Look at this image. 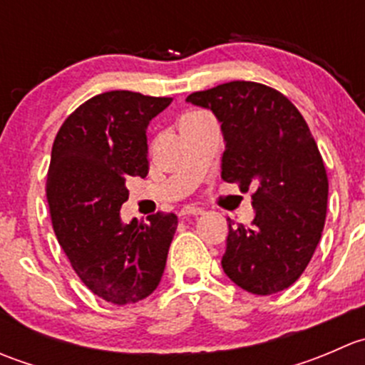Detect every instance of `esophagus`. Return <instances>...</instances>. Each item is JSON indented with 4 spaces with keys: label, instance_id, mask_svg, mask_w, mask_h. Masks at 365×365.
I'll return each instance as SVG.
<instances>
[{
    "label": "esophagus",
    "instance_id": "1",
    "mask_svg": "<svg viewBox=\"0 0 365 365\" xmlns=\"http://www.w3.org/2000/svg\"><path fill=\"white\" fill-rule=\"evenodd\" d=\"M201 213H203V210L201 208H196V206H192V205H187V206H183V208H180L178 215L180 217H189V215L196 217V215H201Z\"/></svg>",
    "mask_w": 365,
    "mask_h": 365
}]
</instances>
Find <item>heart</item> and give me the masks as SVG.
Returning <instances> with one entry per match:
<instances>
[{
    "mask_svg": "<svg viewBox=\"0 0 365 365\" xmlns=\"http://www.w3.org/2000/svg\"><path fill=\"white\" fill-rule=\"evenodd\" d=\"M212 116L210 113L206 111H201V109H194V111H187L185 114H182V118H180V127H182V130H185V128L192 127V125H196L197 121L205 120V118Z\"/></svg>",
    "mask_w": 365,
    "mask_h": 365,
    "instance_id": "heart-1",
    "label": "heart"
}]
</instances>
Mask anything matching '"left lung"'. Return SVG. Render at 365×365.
I'll list each match as a JSON object with an SVG mask.
<instances>
[{"mask_svg":"<svg viewBox=\"0 0 365 365\" xmlns=\"http://www.w3.org/2000/svg\"><path fill=\"white\" fill-rule=\"evenodd\" d=\"M187 102L219 118L224 182L254 190L252 222L227 219L224 272L254 295L289 288L322 238L329 200L325 164L304 116L281 91L252 81L196 91Z\"/></svg>","mask_w":365,"mask_h":365,"instance_id":"1","label":"left lung"}]
</instances>
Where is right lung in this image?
Instances as JSON below:
<instances>
[{"label":"right lung","mask_w":365,"mask_h":365,"mask_svg":"<svg viewBox=\"0 0 365 365\" xmlns=\"http://www.w3.org/2000/svg\"><path fill=\"white\" fill-rule=\"evenodd\" d=\"M171 101L127 90L95 95L53 143L46 196L54 233L84 286L114 305L153 293L178 226V217L164 212L148 224L120 219L125 180L148 175L146 127Z\"/></svg>","instance_id":"add662e5"}]
</instances>
